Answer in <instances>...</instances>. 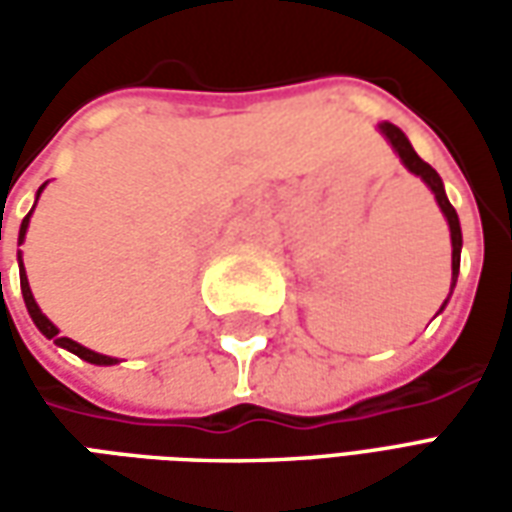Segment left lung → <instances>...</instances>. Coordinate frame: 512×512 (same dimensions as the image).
<instances>
[{"label": "left lung", "mask_w": 512, "mask_h": 512, "mask_svg": "<svg viewBox=\"0 0 512 512\" xmlns=\"http://www.w3.org/2000/svg\"><path fill=\"white\" fill-rule=\"evenodd\" d=\"M381 131H384V136L392 142V147L397 150V156H400V161L406 164L414 175H419V178L425 180L430 186V191L436 194V202H439L441 213L447 216V224H450V235H452V288H455V279H458V268H461V222H458V213H455V208L450 205V200H447V194H444V183H441L439 172L430 167L428 161H422V158L417 156V150L411 147V142L406 139V134L400 131L397 126H392V123H381ZM452 293V290H450ZM447 304V301H444ZM444 304H441V310H444Z\"/></svg>", "instance_id": "left-lung-1"}]
</instances>
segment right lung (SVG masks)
Wrapping results in <instances>:
<instances>
[{"instance_id":"add662e5","label":"right lung","mask_w":512,"mask_h":512,"mask_svg":"<svg viewBox=\"0 0 512 512\" xmlns=\"http://www.w3.org/2000/svg\"><path fill=\"white\" fill-rule=\"evenodd\" d=\"M46 186V183H43ZM43 186L38 189V197L40 191H43ZM29 216H32V211L24 216V222H21V233H18V244L24 241V235H27V227H29ZM0 279H2V271H0ZM21 293H24V304H27L29 315H32V321H35V326H38L40 332L46 334L49 340H54L57 345H62V348H68L71 354H76L79 359H84V362H90V365H115L117 359H112V356H104V354H95V351H90V348H84V345L73 343L71 337H60V329L54 326V323L40 312V307L35 304V299H32V290H29V282H27V274H24V263H21Z\"/></svg>"}]
</instances>
